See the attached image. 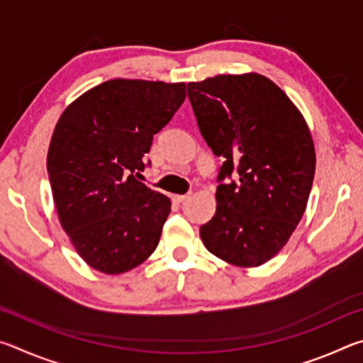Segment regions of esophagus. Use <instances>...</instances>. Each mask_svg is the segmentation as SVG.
<instances>
[{"instance_id":"34e87169","label":"esophagus","mask_w":363,"mask_h":363,"mask_svg":"<svg viewBox=\"0 0 363 363\" xmlns=\"http://www.w3.org/2000/svg\"><path fill=\"white\" fill-rule=\"evenodd\" d=\"M190 196H192V194L189 192V194H186V195H174L173 199H174V201H177V203H184V201L189 200Z\"/></svg>"}]
</instances>
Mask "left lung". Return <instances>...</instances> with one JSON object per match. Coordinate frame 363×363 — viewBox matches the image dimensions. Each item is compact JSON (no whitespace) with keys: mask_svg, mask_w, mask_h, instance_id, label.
Masks as SVG:
<instances>
[{"mask_svg":"<svg viewBox=\"0 0 363 363\" xmlns=\"http://www.w3.org/2000/svg\"><path fill=\"white\" fill-rule=\"evenodd\" d=\"M187 96L201 136L224 158L216 213L200 227L201 240L233 266H261L304 214L315 173L309 128L290 97L257 73L189 83Z\"/></svg>","mask_w":363,"mask_h":363,"instance_id":"left-lung-1","label":"left lung"}]
</instances>
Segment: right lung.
Masks as SVG:
<instances>
[{
    "mask_svg": "<svg viewBox=\"0 0 363 363\" xmlns=\"http://www.w3.org/2000/svg\"><path fill=\"white\" fill-rule=\"evenodd\" d=\"M186 99V84L108 79L60 115L48 174L60 224L77 253L104 274L144 262L171 213L167 195L138 181L153 136Z\"/></svg>",
    "mask_w": 363,
    "mask_h": 363,
    "instance_id": "1",
    "label": "right lung"
}]
</instances>
